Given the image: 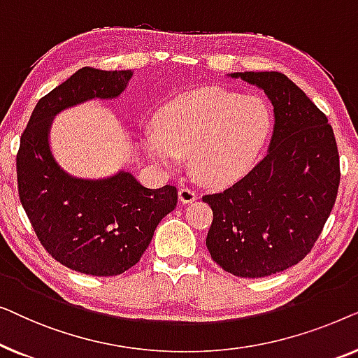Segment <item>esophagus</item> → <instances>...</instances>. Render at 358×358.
Listing matches in <instances>:
<instances>
[{
  "label": "esophagus",
  "mask_w": 358,
  "mask_h": 358,
  "mask_svg": "<svg viewBox=\"0 0 358 358\" xmlns=\"http://www.w3.org/2000/svg\"><path fill=\"white\" fill-rule=\"evenodd\" d=\"M179 200L182 203H190V202H194V200H197V194H195V190L194 189H190V187H180L179 189Z\"/></svg>",
  "instance_id": "34e87169"
}]
</instances>
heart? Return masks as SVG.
<instances>
[{
    "label": "heart",
    "instance_id": "1",
    "mask_svg": "<svg viewBox=\"0 0 358 358\" xmlns=\"http://www.w3.org/2000/svg\"><path fill=\"white\" fill-rule=\"evenodd\" d=\"M271 131V110L256 96L208 87L174 99L145 131L151 159L174 171L180 156L199 179L222 184L251 168Z\"/></svg>",
    "mask_w": 358,
    "mask_h": 358
}]
</instances>
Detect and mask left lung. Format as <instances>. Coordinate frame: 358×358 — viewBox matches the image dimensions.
<instances>
[{"label": "left lung", "instance_id": "left-lung-1", "mask_svg": "<svg viewBox=\"0 0 358 358\" xmlns=\"http://www.w3.org/2000/svg\"><path fill=\"white\" fill-rule=\"evenodd\" d=\"M272 101L271 148L238 182L207 194L210 256L236 277L259 278L303 261L329 218L341 182L339 151L327 117L278 71L231 73Z\"/></svg>", "mask_w": 358, "mask_h": 358}]
</instances>
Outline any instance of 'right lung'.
Masks as SVG:
<instances>
[{"label": "right lung", "instance_id": "1", "mask_svg": "<svg viewBox=\"0 0 358 358\" xmlns=\"http://www.w3.org/2000/svg\"><path fill=\"white\" fill-rule=\"evenodd\" d=\"M130 76V70H78L37 102L16 155L19 199L38 241L55 261L87 275L114 277L134 267L178 205L174 185L146 189L130 173L102 180L70 178L48 148L57 112L119 96Z\"/></svg>", "mask_w": 358, "mask_h": 358}]
</instances>
